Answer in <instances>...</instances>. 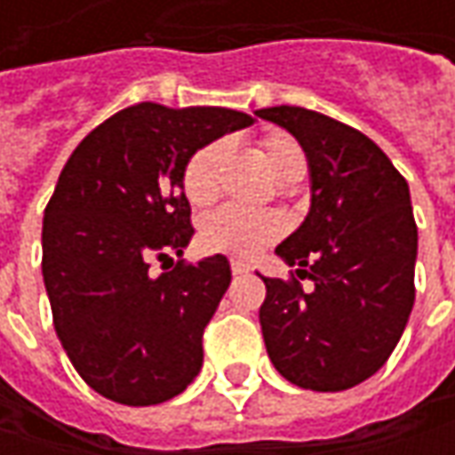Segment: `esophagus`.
I'll return each mask as SVG.
<instances>
[{
  "label": "esophagus",
  "mask_w": 455,
  "mask_h": 455,
  "mask_svg": "<svg viewBox=\"0 0 455 455\" xmlns=\"http://www.w3.org/2000/svg\"><path fill=\"white\" fill-rule=\"evenodd\" d=\"M230 268L235 275H245V273H251V266L248 263H243V260H230Z\"/></svg>",
  "instance_id": "1"
}]
</instances>
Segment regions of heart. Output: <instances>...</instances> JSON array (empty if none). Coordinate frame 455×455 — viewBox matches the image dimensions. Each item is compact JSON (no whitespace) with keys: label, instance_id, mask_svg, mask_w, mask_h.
<instances>
[{"label":"heart","instance_id":"heart-1","mask_svg":"<svg viewBox=\"0 0 455 455\" xmlns=\"http://www.w3.org/2000/svg\"><path fill=\"white\" fill-rule=\"evenodd\" d=\"M222 154H225V144L212 141V144L202 147L189 156V162L184 166L182 187L187 200L192 204H204L215 197ZM263 154H266V162L271 166L275 180H281L293 166H306L304 151L286 133L266 136L263 139ZM278 233H281V222L271 215L243 210L235 204H225V207H220L212 215L204 218L200 240L207 251L253 255L263 245H268Z\"/></svg>","mask_w":455,"mask_h":455}]
</instances>
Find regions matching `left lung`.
<instances>
[{"instance_id":"8db88e82","label":"left lung","mask_w":455,"mask_h":455,"mask_svg":"<svg viewBox=\"0 0 455 455\" xmlns=\"http://www.w3.org/2000/svg\"><path fill=\"white\" fill-rule=\"evenodd\" d=\"M301 144L311 207L275 255L315 283L263 278L260 329L289 382L339 393L372 377L405 331L415 301L418 228L411 189L387 154L329 116L273 106L255 111Z\"/></svg>"}]
</instances>
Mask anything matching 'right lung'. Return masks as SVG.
Returning <instances> with one entry per match:
<instances>
[{"label":"right lung","mask_w":455,"mask_h":455,"mask_svg":"<svg viewBox=\"0 0 455 455\" xmlns=\"http://www.w3.org/2000/svg\"><path fill=\"white\" fill-rule=\"evenodd\" d=\"M253 116L136 103L88 133L44 207L43 278L52 323L78 375L121 405H159L202 370V331L230 286L210 255L154 275L195 235L182 174L189 156ZM172 260V258H169Z\"/></svg>","instance_id":"right-lung-1"}]
</instances>
